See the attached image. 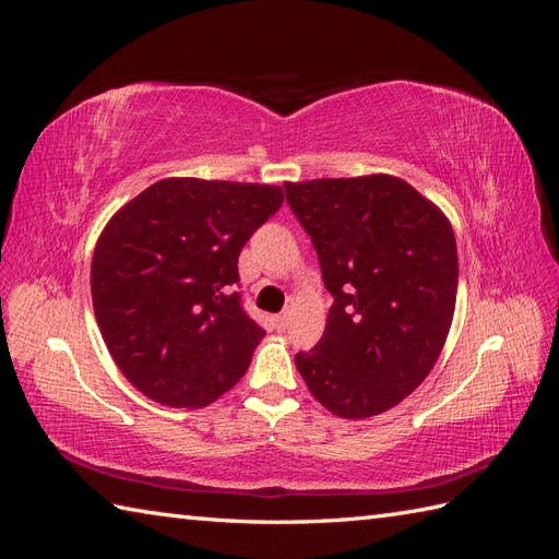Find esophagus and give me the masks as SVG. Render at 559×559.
I'll return each instance as SVG.
<instances>
[{
  "instance_id": "1",
  "label": "esophagus",
  "mask_w": 559,
  "mask_h": 559,
  "mask_svg": "<svg viewBox=\"0 0 559 559\" xmlns=\"http://www.w3.org/2000/svg\"><path fill=\"white\" fill-rule=\"evenodd\" d=\"M286 326H289V314L282 312V314L275 317V329H277V331H284Z\"/></svg>"
}]
</instances>
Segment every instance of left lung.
Instances as JSON below:
<instances>
[{
    "label": "left lung",
    "mask_w": 559,
    "mask_h": 559,
    "mask_svg": "<svg viewBox=\"0 0 559 559\" xmlns=\"http://www.w3.org/2000/svg\"><path fill=\"white\" fill-rule=\"evenodd\" d=\"M333 296L324 335L296 354L310 394L337 417L394 408L441 357L456 300L448 216L392 175L286 181Z\"/></svg>",
    "instance_id": "left-lung-1"
}]
</instances>
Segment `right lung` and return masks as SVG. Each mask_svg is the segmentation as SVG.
Listing matches in <instances>:
<instances>
[{
    "label": "right lung",
    "mask_w": 559,
    "mask_h": 559,
    "mask_svg": "<svg viewBox=\"0 0 559 559\" xmlns=\"http://www.w3.org/2000/svg\"><path fill=\"white\" fill-rule=\"evenodd\" d=\"M280 186L170 177L118 210L97 238L91 292L118 370L151 401L205 408L247 373L265 331L233 284Z\"/></svg>",
    "instance_id": "right-lung-1"
}]
</instances>
